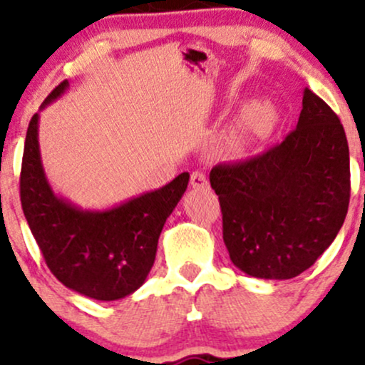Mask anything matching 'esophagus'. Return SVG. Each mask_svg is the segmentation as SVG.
Listing matches in <instances>:
<instances>
[{
	"label": "esophagus",
	"instance_id": "esophagus-1",
	"mask_svg": "<svg viewBox=\"0 0 365 365\" xmlns=\"http://www.w3.org/2000/svg\"><path fill=\"white\" fill-rule=\"evenodd\" d=\"M190 185L197 188V190H204V188L209 187V182H207V177L204 171H194V173L190 175Z\"/></svg>",
	"mask_w": 365,
	"mask_h": 365
}]
</instances>
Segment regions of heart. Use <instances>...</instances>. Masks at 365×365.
Here are the masks:
<instances>
[{
	"instance_id": "obj_1",
	"label": "heart",
	"mask_w": 365,
	"mask_h": 365,
	"mask_svg": "<svg viewBox=\"0 0 365 365\" xmlns=\"http://www.w3.org/2000/svg\"><path fill=\"white\" fill-rule=\"evenodd\" d=\"M274 110L271 108L269 103H252L242 111L240 118L237 120V123L228 132V137H226L228 145L233 150L240 153V150H244L249 145V142L254 137L264 135V133L269 132L271 127L274 125Z\"/></svg>"
}]
</instances>
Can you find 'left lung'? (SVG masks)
Here are the masks:
<instances>
[{
  "label": "left lung",
  "instance_id": "8db88e82",
  "mask_svg": "<svg viewBox=\"0 0 365 365\" xmlns=\"http://www.w3.org/2000/svg\"><path fill=\"white\" fill-rule=\"evenodd\" d=\"M209 182L232 262L255 278H295L336 238L349 211L345 130L336 113L305 89L297 128L282 144L220 163Z\"/></svg>",
  "mask_w": 365,
  "mask_h": 365
}]
</instances>
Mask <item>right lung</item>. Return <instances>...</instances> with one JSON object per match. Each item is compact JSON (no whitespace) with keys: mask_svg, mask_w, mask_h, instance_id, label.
Returning a JSON list of instances; mask_svg holds the SVG:
<instances>
[{"mask_svg":"<svg viewBox=\"0 0 365 365\" xmlns=\"http://www.w3.org/2000/svg\"><path fill=\"white\" fill-rule=\"evenodd\" d=\"M66 87L68 82H61L41 108L60 98ZM37 125L36 113L25 135L20 200L41 254L70 290L96 300L123 299L148 278L161 230L185 192L188 173L108 211H82L49 187Z\"/></svg>","mask_w":365,"mask_h":365,"instance_id":"right-lung-1","label":"right lung"}]
</instances>
